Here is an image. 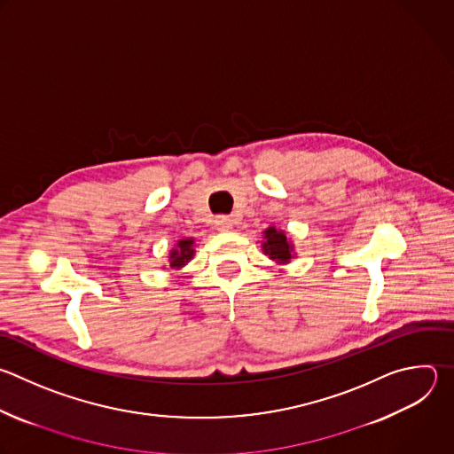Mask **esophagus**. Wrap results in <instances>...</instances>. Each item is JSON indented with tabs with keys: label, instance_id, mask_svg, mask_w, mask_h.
<instances>
[{
	"label": "esophagus",
	"instance_id": "34e87169",
	"mask_svg": "<svg viewBox=\"0 0 454 454\" xmlns=\"http://www.w3.org/2000/svg\"><path fill=\"white\" fill-rule=\"evenodd\" d=\"M214 224H215V228H217L219 231H228V230L233 228V221H231L230 217H226V215H217L215 221H214Z\"/></svg>",
	"mask_w": 454,
	"mask_h": 454
}]
</instances>
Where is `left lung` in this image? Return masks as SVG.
Here are the masks:
<instances>
[{
    "instance_id": "8db88e82",
    "label": "left lung",
    "mask_w": 454,
    "mask_h": 454,
    "mask_svg": "<svg viewBox=\"0 0 454 454\" xmlns=\"http://www.w3.org/2000/svg\"><path fill=\"white\" fill-rule=\"evenodd\" d=\"M263 233H265L263 253L279 263L288 262L292 258V246L286 240V235L276 228H269Z\"/></svg>"
}]
</instances>
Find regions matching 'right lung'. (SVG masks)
I'll return each instance as SVG.
<instances>
[{"label": "right lung", "mask_w": 454, "mask_h": 454, "mask_svg": "<svg viewBox=\"0 0 454 454\" xmlns=\"http://www.w3.org/2000/svg\"><path fill=\"white\" fill-rule=\"evenodd\" d=\"M192 244H194L192 239H185V240L178 242V249H173V253H171V267H182V265H185V262H189L192 258V254H194Z\"/></svg>", "instance_id": "obj_1"}]
</instances>
